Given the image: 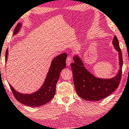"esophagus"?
Here are the masks:
<instances>
[{
	"mask_svg": "<svg viewBox=\"0 0 129 129\" xmlns=\"http://www.w3.org/2000/svg\"><path fill=\"white\" fill-rule=\"evenodd\" d=\"M72 62V58L70 57V56H68V57H67V60H66V63H67V65H68V66H70L71 63Z\"/></svg>",
	"mask_w": 129,
	"mask_h": 129,
	"instance_id": "1",
	"label": "esophagus"
}]
</instances>
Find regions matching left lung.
Returning a JSON list of instances; mask_svg holds the SVG:
<instances>
[{"mask_svg":"<svg viewBox=\"0 0 129 129\" xmlns=\"http://www.w3.org/2000/svg\"><path fill=\"white\" fill-rule=\"evenodd\" d=\"M113 44L119 53L120 70L117 75L110 79L96 78L90 74L84 67L78 55L73 57L71 63L74 86L79 96L86 101H99L108 96L118 88L121 78L123 58L122 54L116 36L113 40Z\"/></svg>","mask_w":129,"mask_h":129,"instance_id":"1","label":"left lung"}]
</instances>
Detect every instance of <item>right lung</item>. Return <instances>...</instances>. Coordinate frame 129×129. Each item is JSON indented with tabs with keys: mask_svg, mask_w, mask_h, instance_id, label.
Instances as JSON below:
<instances>
[{
	"mask_svg": "<svg viewBox=\"0 0 129 129\" xmlns=\"http://www.w3.org/2000/svg\"><path fill=\"white\" fill-rule=\"evenodd\" d=\"M21 27V23H18L14 28L13 35L19 32ZM8 50L6 51L5 61H7ZM67 54L64 52L57 56L52 59L50 69L42 86L37 91L31 94H24L14 89L9 84L14 96L22 104L31 107H39L44 105L50 102L55 95L56 85L59 78V74L62 70L66 67Z\"/></svg>",
	"mask_w": 129,
	"mask_h": 129,
	"instance_id": "add662e5",
	"label": "right lung"
}]
</instances>
